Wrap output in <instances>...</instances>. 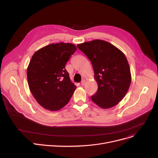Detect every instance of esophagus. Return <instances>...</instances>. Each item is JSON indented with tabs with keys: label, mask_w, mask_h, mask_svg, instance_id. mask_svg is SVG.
<instances>
[{
	"label": "esophagus",
	"mask_w": 158,
	"mask_h": 158,
	"mask_svg": "<svg viewBox=\"0 0 158 158\" xmlns=\"http://www.w3.org/2000/svg\"><path fill=\"white\" fill-rule=\"evenodd\" d=\"M85 82H86L85 80H82V81H81V85H82V86H84V85H85Z\"/></svg>",
	"instance_id": "esophagus-1"
}]
</instances>
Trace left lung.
Masks as SVG:
<instances>
[{
  "label": "left lung",
  "instance_id": "left-lung-1",
  "mask_svg": "<svg viewBox=\"0 0 158 158\" xmlns=\"http://www.w3.org/2000/svg\"><path fill=\"white\" fill-rule=\"evenodd\" d=\"M90 60L98 90L92 101L102 109L117 105L126 95L131 82L127 58L120 49L102 40L77 44Z\"/></svg>",
  "mask_w": 158,
  "mask_h": 158
}]
</instances>
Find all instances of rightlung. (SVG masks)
Wrapping results in <instances>:
<instances>
[{
  "label": "right lung",
  "instance_id": "right-lung-1",
  "mask_svg": "<svg viewBox=\"0 0 158 158\" xmlns=\"http://www.w3.org/2000/svg\"><path fill=\"white\" fill-rule=\"evenodd\" d=\"M70 43L51 44L38 50L27 69L29 89L38 103L51 111L61 110L70 101L76 89L64 69L76 51Z\"/></svg>",
  "mask_w": 158,
  "mask_h": 158
}]
</instances>
